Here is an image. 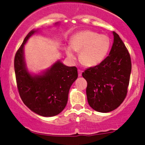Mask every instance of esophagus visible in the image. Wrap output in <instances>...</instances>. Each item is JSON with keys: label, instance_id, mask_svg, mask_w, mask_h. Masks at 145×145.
<instances>
[{"label": "esophagus", "instance_id": "obj_1", "mask_svg": "<svg viewBox=\"0 0 145 145\" xmlns=\"http://www.w3.org/2000/svg\"><path fill=\"white\" fill-rule=\"evenodd\" d=\"M78 76H81L82 72H83V71H82V70H81V69H78Z\"/></svg>", "mask_w": 145, "mask_h": 145}]
</instances>
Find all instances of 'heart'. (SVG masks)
<instances>
[{
	"label": "heart",
	"instance_id": "1",
	"mask_svg": "<svg viewBox=\"0 0 145 145\" xmlns=\"http://www.w3.org/2000/svg\"><path fill=\"white\" fill-rule=\"evenodd\" d=\"M110 45V40L106 35L91 31H82L74 35L71 40V48H67V55L70 59H74V50L81 52L82 63L88 67H95L105 59Z\"/></svg>",
	"mask_w": 145,
	"mask_h": 145
}]
</instances>
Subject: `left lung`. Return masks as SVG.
<instances>
[{
    "instance_id": "obj_1",
    "label": "left lung",
    "mask_w": 145,
    "mask_h": 145,
    "mask_svg": "<svg viewBox=\"0 0 145 145\" xmlns=\"http://www.w3.org/2000/svg\"><path fill=\"white\" fill-rule=\"evenodd\" d=\"M113 35L109 56L82 74L88 83L86 95L89 105L102 113L114 110L125 100L132 68L125 44L116 32L113 31Z\"/></svg>"
}]
</instances>
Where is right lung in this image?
<instances>
[{
    "label": "right lung",
    "instance_id": "obj_1",
    "mask_svg": "<svg viewBox=\"0 0 145 145\" xmlns=\"http://www.w3.org/2000/svg\"><path fill=\"white\" fill-rule=\"evenodd\" d=\"M37 31H31L16 52L14 72L19 93L24 105L34 113L49 117L59 114L65 108L69 91L78 78V71L76 67H67L59 60L42 74H30L24 59V47Z\"/></svg>",
    "mask_w": 145,
    "mask_h": 145
}]
</instances>
